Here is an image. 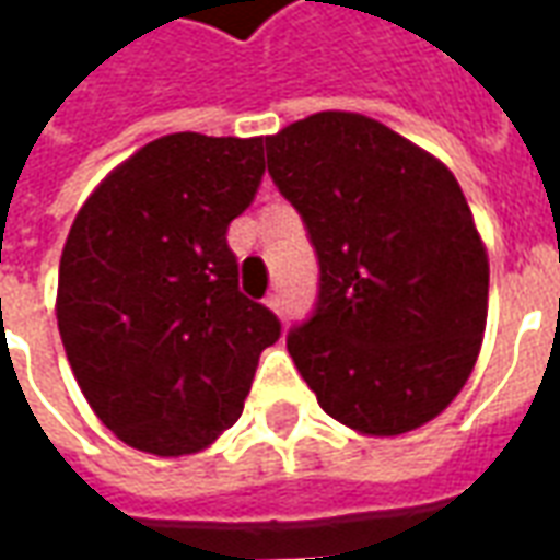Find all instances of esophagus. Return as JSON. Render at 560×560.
Listing matches in <instances>:
<instances>
[{"label": "esophagus", "mask_w": 560, "mask_h": 560, "mask_svg": "<svg viewBox=\"0 0 560 560\" xmlns=\"http://www.w3.org/2000/svg\"><path fill=\"white\" fill-rule=\"evenodd\" d=\"M267 305H269V308H272V312H279V315H281V312H284V300H281V293H279V291L269 293V296H267Z\"/></svg>", "instance_id": "obj_1"}]
</instances>
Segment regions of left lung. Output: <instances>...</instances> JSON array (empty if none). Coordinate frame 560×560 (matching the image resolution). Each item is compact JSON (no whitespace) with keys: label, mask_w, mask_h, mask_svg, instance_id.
Wrapping results in <instances>:
<instances>
[{"label":"left lung","mask_w":560,"mask_h":560,"mask_svg":"<svg viewBox=\"0 0 560 560\" xmlns=\"http://www.w3.org/2000/svg\"><path fill=\"white\" fill-rule=\"evenodd\" d=\"M267 171L303 215L317 303L288 351L332 420L411 432L465 387L480 353L489 260L456 176L360 114L267 138Z\"/></svg>","instance_id":"obj_1"}]
</instances>
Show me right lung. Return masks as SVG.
<instances>
[{
  "label": "right lung",
  "mask_w": 560,
  "mask_h": 560,
  "mask_svg": "<svg viewBox=\"0 0 560 560\" xmlns=\"http://www.w3.org/2000/svg\"><path fill=\"white\" fill-rule=\"evenodd\" d=\"M264 179V138L147 143L80 207L56 320L83 396L152 456H188L243 413L279 317L240 291L231 221Z\"/></svg>",
  "instance_id": "1"
}]
</instances>
